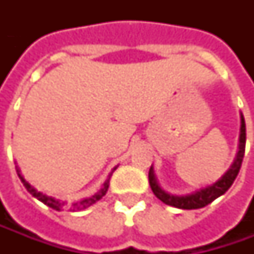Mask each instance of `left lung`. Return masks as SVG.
<instances>
[{"label": "left lung", "instance_id": "1", "mask_svg": "<svg viewBox=\"0 0 254 254\" xmlns=\"http://www.w3.org/2000/svg\"><path fill=\"white\" fill-rule=\"evenodd\" d=\"M245 147H246V124H245L243 114L240 113V134L238 152H236V157L229 167V170L226 171L219 180L208 187H202L199 190H193L187 195H177V193H171L162 188L155 177L154 167L151 165L150 172H148V181H150V187H151L154 195L160 200H162L164 203L174 206V208H178V209H199V208L209 205L210 202H213L229 190L233 181L236 180L240 167H242L243 157H245Z\"/></svg>", "mask_w": 254, "mask_h": 254}]
</instances>
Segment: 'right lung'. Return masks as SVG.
<instances>
[{
	"label": "right lung",
	"instance_id": "obj_1",
	"mask_svg": "<svg viewBox=\"0 0 254 254\" xmlns=\"http://www.w3.org/2000/svg\"><path fill=\"white\" fill-rule=\"evenodd\" d=\"M117 167H114L113 168V171L116 170ZM113 171L110 172V175H109V178L104 181V184H103V187L100 188V190H97L94 195H92V196H87V198H83V199L77 200V202H73L70 206H72V209L73 210H83L86 209V208H89L90 205H93V203H96L97 200H100L106 195V192H107V190H109V182H110V177H112ZM16 172H18V177H19V180L22 181V184H24V187L26 188V190L32 195V196H35L38 200H41L42 203H45L46 206H49V208H52V209L55 210H62L64 209V206H66V202L64 200H61V199H56V198H54V196H49V195H46V193H44V192H41V190H35L34 187L28 182V181L25 180L24 177L21 175V171H19V168L16 167Z\"/></svg>",
	"mask_w": 254,
	"mask_h": 254
}]
</instances>
